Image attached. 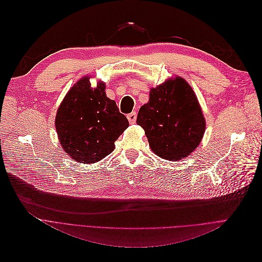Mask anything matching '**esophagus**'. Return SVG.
Segmentation results:
<instances>
[{"label":"esophagus","mask_w":262,"mask_h":262,"mask_svg":"<svg viewBox=\"0 0 262 262\" xmlns=\"http://www.w3.org/2000/svg\"><path fill=\"white\" fill-rule=\"evenodd\" d=\"M126 118H128L129 122L132 124V123L136 122V120H137V113L133 112V113H131V114H129L128 116H126Z\"/></svg>","instance_id":"esophagus-1"}]
</instances>
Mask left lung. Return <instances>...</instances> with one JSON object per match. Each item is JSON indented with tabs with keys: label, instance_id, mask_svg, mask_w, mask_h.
<instances>
[{
	"label": "left lung",
	"instance_id": "1",
	"mask_svg": "<svg viewBox=\"0 0 262 262\" xmlns=\"http://www.w3.org/2000/svg\"><path fill=\"white\" fill-rule=\"evenodd\" d=\"M137 123L144 129L150 149L168 161L191 154L205 130L195 94L179 76L150 90L148 102L139 110Z\"/></svg>",
	"mask_w": 262,
	"mask_h": 262
}]
</instances>
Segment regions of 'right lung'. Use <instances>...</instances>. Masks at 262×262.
Segmentation results:
<instances>
[{"instance_id":"add662e5","label":"right lung","mask_w":262,"mask_h":262,"mask_svg":"<svg viewBox=\"0 0 262 262\" xmlns=\"http://www.w3.org/2000/svg\"><path fill=\"white\" fill-rule=\"evenodd\" d=\"M129 126L116 101L105 93V83L92 89L90 76L72 86L57 112L60 144L78 163L100 161L115 149V142Z\"/></svg>"}]
</instances>
